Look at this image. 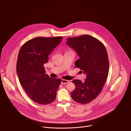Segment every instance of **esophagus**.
Wrapping results in <instances>:
<instances>
[{
	"instance_id": "34e87169",
	"label": "esophagus",
	"mask_w": 131,
	"mask_h": 131,
	"mask_svg": "<svg viewBox=\"0 0 131 131\" xmlns=\"http://www.w3.org/2000/svg\"><path fill=\"white\" fill-rule=\"evenodd\" d=\"M68 82H69L68 80H65V79H62V81H61V83L62 84H66V83H67Z\"/></svg>"
}]
</instances>
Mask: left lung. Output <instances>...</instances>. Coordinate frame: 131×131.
<instances>
[{"label":"left lung","mask_w":131,"mask_h":131,"mask_svg":"<svg viewBox=\"0 0 131 131\" xmlns=\"http://www.w3.org/2000/svg\"><path fill=\"white\" fill-rule=\"evenodd\" d=\"M66 43L79 57L75 66L86 76L83 82L77 79L71 81L76 86L71 98L78 103H89L100 94L107 79L109 60L106 49L102 42L88 35L68 38Z\"/></svg>","instance_id":"left-lung-1"}]
</instances>
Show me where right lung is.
Masks as SVG:
<instances>
[{
	"label": "right lung",
	"mask_w": 131,
	"mask_h": 131,
	"mask_svg": "<svg viewBox=\"0 0 131 131\" xmlns=\"http://www.w3.org/2000/svg\"><path fill=\"white\" fill-rule=\"evenodd\" d=\"M63 37H36L26 42L18 54L16 72L18 79L28 96L35 103L47 105L52 103L61 83L59 78L46 74L43 64L49 55L61 42Z\"/></svg>",
	"instance_id": "1"
}]
</instances>
